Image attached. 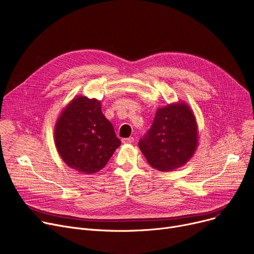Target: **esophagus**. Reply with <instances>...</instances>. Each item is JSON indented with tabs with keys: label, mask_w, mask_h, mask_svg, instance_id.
Wrapping results in <instances>:
<instances>
[{
	"label": "esophagus",
	"mask_w": 254,
	"mask_h": 254,
	"mask_svg": "<svg viewBox=\"0 0 254 254\" xmlns=\"http://www.w3.org/2000/svg\"><path fill=\"white\" fill-rule=\"evenodd\" d=\"M134 141V138L133 137H128V138H123L122 139V142L123 143H132Z\"/></svg>",
	"instance_id": "34e87169"
}]
</instances>
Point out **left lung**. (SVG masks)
<instances>
[{"label": "left lung", "instance_id": "8db88e82", "mask_svg": "<svg viewBox=\"0 0 254 254\" xmlns=\"http://www.w3.org/2000/svg\"><path fill=\"white\" fill-rule=\"evenodd\" d=\"M149 164L160 172H172L185 165L198 146L196 118L182 100L159 107L152 127L138 142Z\"/></svg>", "mask_w": 254, "mask_h": 254}]
</instances>
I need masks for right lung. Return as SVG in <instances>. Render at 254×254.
<instances>
[{"label":"right lung","instance_id":"1","mask_svg":"<svg viewBox=\"0 0 254 254\" xmlns=\"http://www.w3.org/2000/svg\"><path fill=\"white\" fill-rule=\"evenodd\" d=\"M55 144L70 168L92 175L106 165L121 140L102 114L101 101L79 95L60 114L55 126Z\"/></svg>","mask_w":254,"mask_h":254}]
</instances>
